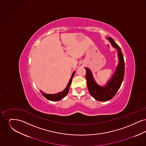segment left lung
I'll return each instance as SVG.
<instances>
[{"label": "left lung", "mask_w": 146, "mask_h": 146, "mask_svg": "<svg viewBox=\"0 0 146 146\" xmlns=\"http://www.w3.org/2000/svg\"><path fill=\"white\" fill-rule=\"evenodd\" d=\"M107 39L111 43L112 46L117 50L119 58L118 66L107 83L104 86L98 85L94 80L90 70L85 67L86 70L85 78L89 91L92 97L99 101L110 100L115 96L123 82L125 73V62L120 48L111 37H108Z\"/></svg>", "instance_id": "obj_1"}]
</instances>
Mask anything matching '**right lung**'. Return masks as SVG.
<instances>
[{"instance_id": "1", "label": "right lung", "mask_w": 146, "mask_h": 146, "mask_svg": "<svg viewBox=\"0 0 146 146\" xmlns=\"http://www.w3.org/2000/svg\"><path fill=\"white\" fill-rule=\"evenodd\" d=\"M74 74H75V72H74L73 73V74H72V75L71 76V78L70 79V81H69L67 85V87L62 92H60L57 93V94H53L52 95V94H46L45 93L42 92V91H40V92H42V95L44 97H45L46 99L50 100V101H60V100H61L62 98H63V97H65L67 95V94H68V92L69 91V89H70V85L71 83H72V78H73V77L74 76Z\"/></svg>"}]
</instances>
